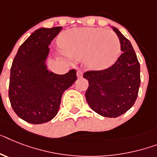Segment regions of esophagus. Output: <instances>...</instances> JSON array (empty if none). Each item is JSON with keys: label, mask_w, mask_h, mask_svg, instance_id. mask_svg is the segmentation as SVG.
<instances>
[{"label": "esophagus", "mask_w": 157, "mask_h": 157, "mask_svg": "<svg viewBox=\"0 0 157 157\" xmlns=\"http://www.w3.org/2000/svg\"><path fill=\"white\" fill-rule=\"evenodd\" d=\"M77 77L78 78H81L82 77V71H80V70L77 71Z\"/></svg>", "instance_id": "obj_1"}]
</instances>
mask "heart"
Returning <instances> with one entry per match:
<instances>
[{
	"mask_svg": "<svg viewBox=\"0 0 157 157\" xmlns=\"http://www.w3.org/2000/svg\"><path fill=\"white\" fill-rule=\"evenodd\" d=\"M62 52L68 58L85 59L89 68L102 70L113 64L120 53V41L113 31L101 28H76L59 37Z\"/></svg>",
	"mask_w": 157,
	"mask_h": 157,
	"instance_id": "b5f03b06",
	"label": "heart"
}]
</instances>
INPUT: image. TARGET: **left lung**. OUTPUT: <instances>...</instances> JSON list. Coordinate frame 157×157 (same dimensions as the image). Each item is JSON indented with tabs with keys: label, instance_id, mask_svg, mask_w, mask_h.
I'll return each mask as SVG.
<instances>
[{
	"label": "left lung",
	"instance_id": "obj_1",
	"mask_svg": "<svg viewBox=\"0 0 157 157\" xmlns=\"http://www.w3.org/2000/svg\"><path fill=\"white\" fill-rule=\"evenodd\" d=\"M123 51L111 67L83 74L88 80L86 102L90 108L104 117L116 118L130 109L136 100L140 85L139 61L130 41L112 27Z\"/></svg>",
	"mask_w": 157,
	"mask_h": 157
}]
</instances>
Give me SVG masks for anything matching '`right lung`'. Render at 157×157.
I'll list each match as a JSON object with an SVG mask.
<instances>
[{
	"label": "right lung",
	"mask_w": 157,
	"mask_h": 157,
	"mask_svg": "<svg viewBox=\"0 0 157 157\" xmlns=\"http://www.w3.org/2000/svg\"><path fill=\"white\" fill-rule=\"evenodd\" d=\"M62 26L35 30L18 49L10 70L9 97L15 113L27 123L40 124L58 114L65 90L76 81L75 70L57 75L47 70L49 46Z\"/></svg>",
	"instance_id": "obj_1"
}]
</instances>
